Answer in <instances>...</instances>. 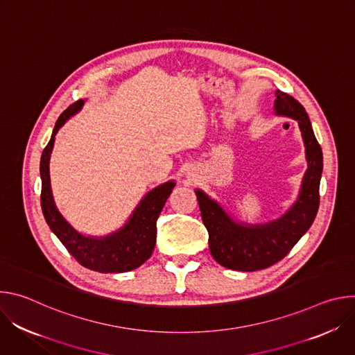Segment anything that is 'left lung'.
<instances>
[{
    "mask_svg": "<svg viewBox=\"0 0 355 355\" xmlns=\"http://www.w3.org/2000/svg\"><path fill=\"white\" fill-rule=\"evenodd\" d=\"M277 115L297 121L306 147L308 170L295 205L278 220L244 226L233 222L205 192L196 189L200 216L209 233V250L216 263L236 271H259L282 260L299 239L312 226L319 209V187L323 171V153L309 116L299 101L277 91Z\"/></svg>",
    "mask_w": 355,
    "mask_h": 355,
    "instance_id": "obj_1",
    "label": "left lung"
}]
</instances>
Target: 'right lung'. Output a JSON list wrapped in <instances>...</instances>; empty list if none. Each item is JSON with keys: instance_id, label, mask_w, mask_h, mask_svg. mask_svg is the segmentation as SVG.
Here are the masks:
<instances>
[{"instance_id": "add662e5", "label": "right lung", "mask_w": 355, "mask_h": 355, "mask_svg": "<svg viewBox=\"0 0 355 355\" xmlns=\"http://www.w3.org/2000/svg\"><path fill=\"white\" fill-rule=\"evenodd\" d=\"M80 99L71 104L58 119L52 137L43 148L40 159L43 216L52 232L59 237L70 254L85 268L98 272H126L140 267L150 259L157 236V219L175 182H166L150 191L139 204L129 222L116 233L94 239L76 232L58 211L49 177V159L53 150L55 136L63 123L83 107Z\"/></svg>"}]
</instances>
